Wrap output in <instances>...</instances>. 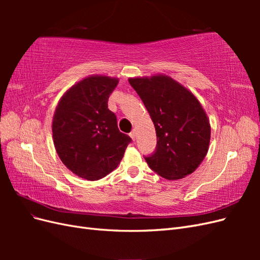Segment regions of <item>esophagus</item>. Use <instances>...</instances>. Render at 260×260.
<instances>
[{"mask_svg":"<svg viewBox=\"0 0 260 260\" xmlns=\"http://www.w3.org/2000/svg\"><path fill=\"white\" fill-rule=\"evenodd\" d=\"M129 136L131 137V139H132L133 141H136V130H132V131L129 133Z\"/></svg>","mask_w":260,"mask_h":260,"instance_id":"esophagus-1","label":"esophagus"}]
</instances>
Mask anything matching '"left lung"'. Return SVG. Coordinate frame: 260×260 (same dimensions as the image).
<instances>
[{
	"label": "left lung",
	"instance_id": "left-lung-1",
	"mask_svg": "<svg viewBox=\"0 0 260 260\" xmlns=\"http://www.w3.org/2000/svg\"><path fill=\"white\" fill-rule=\"evenodd\" d=\"M155 125V151L144 158L156 174L181 179L200 166L210 140V124L200 102L170 77L131 78Z\"/></svg>",
	"mask_w": 260,
	"mask_h": 260
}]
</instances>
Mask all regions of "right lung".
<instances>
[{
    "mask_svg": "<svg viewBox=\"0 0 260 260\" xmlns=\"http://www.w3.org/2000/svg\"><path fill=\"white\" fill-rule=\"evenodd\" d=\"M118 79L85 78L70 88L55 111L52 131L60 160L75 175L95 181L112 172L132 142L117 127L108 99Z\"/></svg>",
    "mask_w": 260,
    "mask_h": 260,
    "instance_id": "obj_1",
    "label": "right lung"
}]
</instances>
